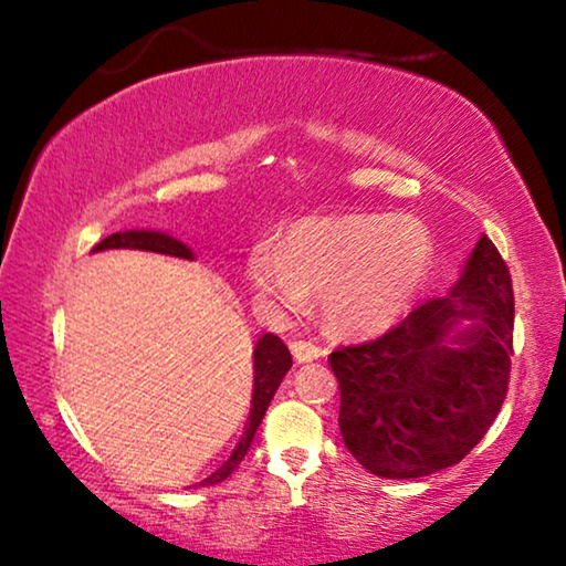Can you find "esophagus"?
<instances>
[{"label":"esophagus","instance_id":"esophagus-1","mask_svg":"<svg viewBox=\"0 0 566 566\" xmlns=\"http://www.w3.org/2000/svg\"><path fill=\"white\" fill-rule=\"evenodd\" d=\"M291 353H293V360H296V363H308V360L319 358L322 347H316L314 343H306V339H293Z\"/></svg>","mask_w":566,"mask_h":566}]
</instances>
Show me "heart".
Instances as JSON below:
<instances>
[{"label": "heart", "mask_w": 566, "mask_h": 566, "mask_svg": "<svg viewBox=\"0 0 566 566\" xmlns=\"http://www.w3.org/2000/svg\"><path fill=\"white\" fill-rule=\"evenodd\" d=\"M436 262L428 227L412 216L347 213L293 221L283 247L260 242L250 252V281L283 314L319 298L332 335L381 332L407 312Z\"/></svg>", "instance_id": "1"}]
</instances>
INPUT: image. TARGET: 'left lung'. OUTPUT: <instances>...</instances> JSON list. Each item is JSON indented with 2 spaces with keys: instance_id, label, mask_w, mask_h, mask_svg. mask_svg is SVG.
Here are the masks:
<instances>
[{
  "instance_id": "left-lung-1",
  "label": "left lung",
  "mask_w": 566,
  "mask_h": 566,
  "mask_svg": "<svg viewBox=\"0 0 566 566\" xmlns=\"http://www.w3.org/2000/svg\"><path fill=\"white\" fill-rule=\"evenodd\" d=\"M513 322L510 270L482 237L448 296L428 298L381 337L337 347L339 432L360 467L417 479L459 463L507 397Z\"/></svg>"
}]
</instances>
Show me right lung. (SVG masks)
Here are the masks:
<instances>
[{"instance_id":"right-lung-1","label":"right lung","mask_w":566,"mask_h":566,"mask_svg":"<svg viewBox=\"0 0 566 566\" xmlns=\"http://www.w3.org/2000/svg\"><path fill=\"white\" fill-rule=\"evenodd\" d=\"M103 250H144V252H159V254H169V258H182V260H192V250L188 244H182L180 239L161 234V231H118V234H111L103 242L92 247V252H103ZM254 384H252V409L250 417H247V428L244 436L239 438V443L234 448V453L229 455L227 461L221 463L219 469L213 471L211 476L203 479L200 484H219L227 479L231 471H234L242 459L250 451L254 432H258L262 417L268 412L270 399L275 397L277 386H281L283 376L289 374V368L293 366L289 347L281 337L275 335H262L254 345Z\"/></svg>"}]
</instances>
